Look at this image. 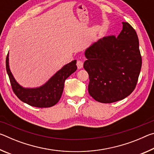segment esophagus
I'll list each match as a JSON object with an SVG mask.
<instances>
[{"instance_id": "34e87169", "label": "esophagus", "mask_w": 154, "mask_h": 154, "mask_svg": "<svg viewBox=\"0 0 154 154\" xmlns=\"http://www.w3.org/2000/svg\"><path fill=\"white\" fill-rule=\"evenodd\" d=\"M77 68L79 69H82V68H83V62L82 60H77Z\"/></svg>"}]
</instances>
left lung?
I'll list each match as a JSON object with an SVG mask.
<instances>
[{
	"instance_id": "1",
	"label": "left lung",
	"mask_w": 154,
	"mask_h": 154,
	"mask_svg": "<svg viewBox=\"0 0 154 154\" xmlns=\"http://www.w3.org/2000/svg\"><path fill=\"white\" fill-rule=\"evenodd\" d=\"M119 35L99 39L86 49L83 68L89 75L88 92L98 102L121 100L136 87L142 65L136 31L122 22Z\"/></svg>"
}]
</instances>
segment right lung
<instances>
[{
  "label": "right lung",
  "mask_w": 154,
  "mask_h": 154,
  "mask_svg": "<svg viewBox=\"0 0 154 154\" xmlns=\"http://www.w3.org/2000/svg\"><path fill=\"white\" fill-rule=\"evenodd\" d=\"M76 63L75 60L64 65L45 84L35 88H25L16 82L9 69V53L6 58V69L13 91L20 100L35 107L46 108L55 105L60 99L65 80L77 70Z\"/></svg>",
  "instance_id": "right-lung-1"
}]
</instances>
